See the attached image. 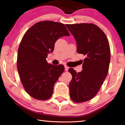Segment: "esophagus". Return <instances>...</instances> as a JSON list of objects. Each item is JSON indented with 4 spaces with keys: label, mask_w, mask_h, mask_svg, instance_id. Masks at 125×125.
Instances as JSON below:
<instances>
[{
    "label": "esophagus",
    "mask_w": 125,
    "mask_h": 125,
    "mask_svg": "<svg viewBox=\"0 0 125 125\" xmlns=\"http://www.w3.org/2000/svg\"><path fill=\"white\" fill-rule=\"evenodd\" d=\"M68 69H69V67H68V66L65 65V71L67 72V71H68Z\"/></svg>",
    "instance_id": "34e87169"
}]
</instances>
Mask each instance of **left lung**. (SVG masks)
Returning <instances> with one entry per match:
<instances>
[{
	"label": "left lung",
	"mask_w": 125,
	"mask_h": 125,
	"mask_svg": "<svg viewBox=\"0 0 125 125\" xmlns=\"http://www.w3.org/2000/svg\"><path fill=\"white\" fill-rule=\"evenodd\" d=\"M76 40L77 51L85 58L80 72L70 68V97L76 103L93 98L103 84L110 61L109 43L104 32L93 24L65 25Z\"/></svg>",
	"instance_id": "1"
}]
</instances>
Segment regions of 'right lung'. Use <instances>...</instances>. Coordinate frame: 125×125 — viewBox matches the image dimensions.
I'll list each match as a JSON object with an SVG mask.
<instances>
[{"label":"right lung","mask_w":125,"mask_h":125,"mask_svg":"<svg viewBox=\"0 0 125 125\" xmlns=\"http://www.w3.org/2000/svg\"><path fill=\"white\" fill-rule=\"evenodd\" d=\"M69 35L64 24L43 21L31 27L22 38L17 58L18 71L25 90L33 98L46 100L52 96L54 83L64 66L48 64L46 59L53 51L56 41Z\"/></svg>","instance_id":"obj_1"}]
</instances>
